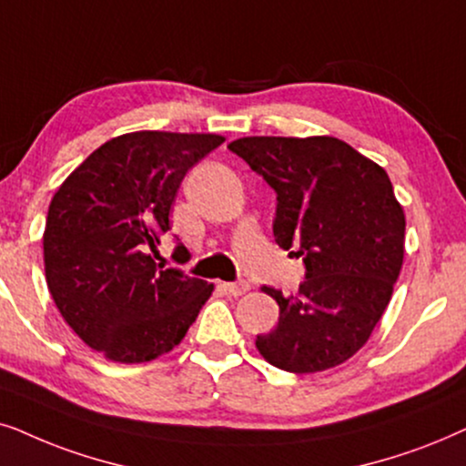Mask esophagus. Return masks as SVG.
<instances>
[{"instance_id":"34e87169","label":"esophagus","mask_w":466,"mask_h":466,"mask_svg":"<svg viewBox=\"0 0 466 466\" xmlns=\"http://www.w3.org/2000/svg\"><path fill=\"white\" fill-rule=\"evenodd\" d=\"M223 289H226V294L229 296H243L249 291V283L247 281H234V283H223Z\"/></svg>"}]
</instances>
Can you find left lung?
<instances>
[{"mask_svg":"<svg viewBox=\"0 0 466 466\" xmlns=\"http://www.w3.org/2000/svg\"><path fill=\"white\" fill-rule=\"evenodd\" d=\"M228 148L277 191L275 240L305 262L296 296L262 288L279 324L258 334V351L288 373L339 367L369 340L402 268L405 213L386 170L332 136H247Z\"/></svg>","mask_w":466,"mask_h":466,"instance_id":"left-lung-1","label":"left lung"}]
</instances>
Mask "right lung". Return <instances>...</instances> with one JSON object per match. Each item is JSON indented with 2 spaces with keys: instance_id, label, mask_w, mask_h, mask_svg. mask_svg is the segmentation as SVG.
Wrapping results in <instances>:
<instances>
[{
  "instance_id": "right-lung-1",
  "label": "right lung",
  "mask_w": 466,
  "mask_h": 466,
  "mask_svg": "<svg viewBox=\"0 0 466 466\" xmlns=\"http://www.w3.org/2000/svg\"><path fill=\"white\" fill-rule=\"evenodd\" d=\"M223 140L151 129L116 136L55 191L42 238L48 291L104 358L138 364L175 350L213 294V283L155 258L185 175Z\"/></svg>"
}]
</instances>
